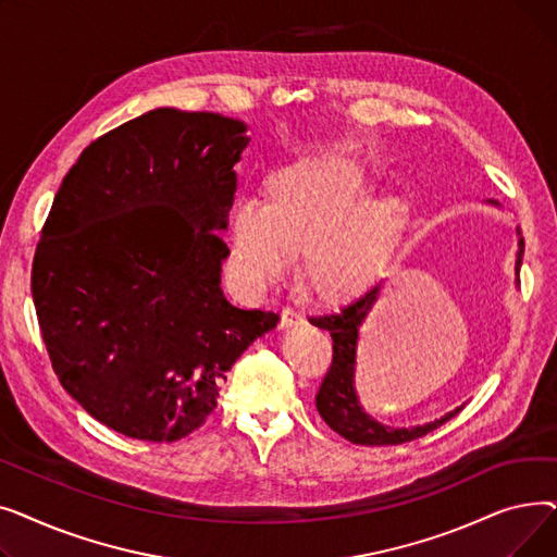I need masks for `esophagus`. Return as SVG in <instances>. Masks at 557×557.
<instances>
[{
  "mask_svg": "<svg viewBox=\"0 0 557 557\" xmlns=\"http://www.w3.org/2000/svg\"><path fill=\"white\" fill-rule=\"evenodd\" d=\"M300 323H302V315H300L298 311H294V309H284V311H282V320H280V327H282V330L296 327V325H300Z\"/></svg>",
  "mask_w": 557,
  "mask_h": 557,
  "instance_id": "34e87169",
  "label": "esophagus"
}]
</instances>
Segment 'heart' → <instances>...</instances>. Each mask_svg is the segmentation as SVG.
Instances as JSON below:
<instances>
[{
	"mask_svg": "<svg viewBox=\"0 0 557 557\" xmlns=\"http://www.w3.org/2000/svg\"><path fill=\"white\" fill-rule=\"evenodd\" d=\"M363 171L338 156L307 158L275 171L269 200L232 208V261L252 288L269 286L307 249L305 275L325 298L352 294L372 273L399 212L393 194H362Z\"/></svg>",
	"mask_w": 557,
	"mask_h": 557,
	"instance_id": "b5f03b06",
	"label": "heart"
}]
</instances>
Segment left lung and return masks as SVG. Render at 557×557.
Instances as JSON below:
<instances>
[{"instance_id":"1","label":"left lung","mask_w":557,"mask_h":557,"mask_svg":"<svg viewBox=\"0 0 557 557\" xmlns=\"http://www.w3.org/2000/svg\"><path fill=\"white\" fill-rule=\"evenodd\" d=\"M487 202L494 205V208H499V202L496 200H487ZM517 246L519 248H517V261H515V275L519 284V269H521V257H523V239H521L519 227H517ZM376 296H379V284H372L363 296L343 305L338 311L309 318L311 325L327 330L334 341L332 366L315 395L318 413L338 435H343L345 441L355 445H366V447L411 443L416 437L431 433L433 429L451 420L458 411H462V406H456L454 411L445 413L443 418H437L433 422H424L416 426H388L384 422L374 420L361 406L357 386H355L357 341H359V327L363 325V320L370 313Z\"/></svg>"}]
</instances>
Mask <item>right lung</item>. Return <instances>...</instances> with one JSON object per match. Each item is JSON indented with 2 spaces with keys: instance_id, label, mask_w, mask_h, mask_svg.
Masks as SVG:
<instances>
[{
  "instance_id": "right-lung-1",
  "label": "right lung",
  "mask_w": 557,
  "mask_h": 557,
  "mask_svg": "<svg viewBox=\"0 0 557 557\" xmlns=\"http://www.w3.org/2000/svg\"><path fill=\"white\" fill-rule=\"evenodd\" d=\"M248 126L156 108L92 141L58 189L32 294L63 388L101 424L173 443L280 315L221 288V239Z\"/></svg>"
}]
</instances>
